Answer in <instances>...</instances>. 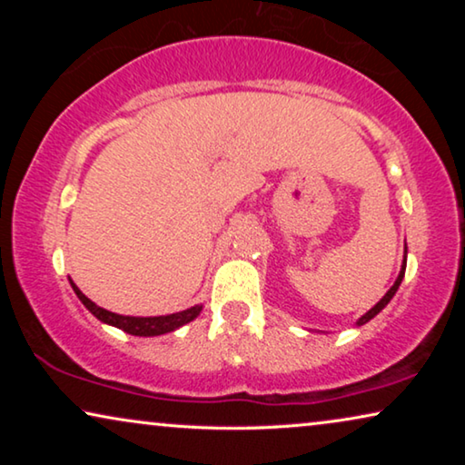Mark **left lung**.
I'll return each instance as SVG.
<instances>
[{
  "label": "left lung",
  "instance_id": "obj_1",
  "mask_svg": "<svg viewBox=\"0 0 465 465\" xmlns=\"http://www.w3.org/2000/svg\"><path fill=\"white\" fill-rule=\"evenodd\" d=\"M404 271H406V260H404V264H402V271H400V275H398V279H396V283H393V285H391V288H390V292H387V294H385L383 298H381V301H379L377 304H374V307H372L371 311H368V313H366V315H361V317H360L358 326H364V323H366V322H371V320H372V317L379 313V311H383V309L387 307V302H390V301H391V298H393V294H396V292H398V288H400V283H402Z\"/></svg>",
  "mask_w": 465,
  "mask_h": 465
}]
</instances>
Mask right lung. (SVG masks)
I'll use <instances>...</instances> for the list:
<instances>
[{"label": "right lung", "mask_w": 465, "mask_h": 465, "mask_svg": "<svg viewBox=\"0 0 465 465\" xmlns=\"http://www.w3.org/2000/svg\"><path fill=\"white\" fill-rule=\"evenodd\" d=\"M72 288L78 298L82 301V304L91 311V313L101 320L104 323H110V326H116L124 332H129L133 336H158V334H167L173 332L175 328L183 326V323L193 322L196 315L201 313L199 304L196 307H190L186 311H180V313H171V315H161V317H129V315H118L112 313V311H105L94 304L91 298H86L82 292L75 288V283H72Z\"/></svg>", "instance_id": "1"}]
</instances>
